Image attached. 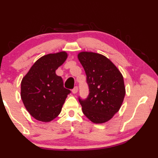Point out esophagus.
<instances>
[{"instance_id": "obj_1", "label": "esophagus", "mask_w": 158, "mask_h": 158, "mask_svg": "<svg viewBox=\"0 0 158 158\" xmlns=\"http://www.w3.org/2000/svg\"><path fill=\"white\" fill-rule=\"evenodd\" d=\"M77 90H78V88H77V86H75V87L74 88H73V89L72 90L73 94H77Z\"/></svg>"}]
</instances>
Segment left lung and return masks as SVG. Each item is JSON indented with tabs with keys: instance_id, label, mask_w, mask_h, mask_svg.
Here are the masks:
<instances>
[{
	"instance_id": "obj_1",
	"label": "left lung",
	"mask_w": 158,
	"mask_h": 158,
	"mask_svg": "<svg viewBox=\"0 0 158 158\" xmlns=\"http://www.w3.org/2000/svg\"><path fill=\"white\" fill-rule=\"evenodd\" d=\"M85 70L89 95L79 98L83 114L95 124L109 121L120 109L126 90L124 77L115 64L104 55L92 52L77 55Z\"/></svg>"
}]
</instances>
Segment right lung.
I'll use <instances>...</instances> for the list:
<instances>
[{"instance_id":"1","label":"right lung","mask_w":158,"mask_h":158,"mask_svg":"<svg viewBox=\"0 0 158 158\" xmlns=\"http://www.w3.org/2000/svg\"><path fill=\"white\" fill-rule=\"evenodd\" d=\"M68 57L64 51L48 54L36 60L21 83V97L28 112L35 119L49 122L61 112L70 90L55 71Z\"/></svg>"}]
</instances>
